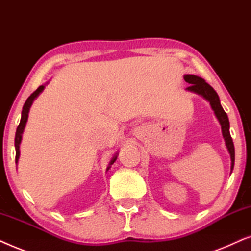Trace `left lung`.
<instances>
[{
  "label": "left lung",
  "mask_w": 251,
  "mask_h": 251,
  "mask_svg": "<svg viewBox=\"0 0 251 251\" xmlns=\"http://www.w3.org/2000/svg\"><path fill=\"white\" fill-rule=\"evenodd\" d=\"M183 79H185L186 82L192 83L187 87V91L196 93V94L201 95L203 99H205L206 101L210 103L211 105V109L215 112V115L218 119V122L222 126V133L223 138L225 140L227 150H228L230 155V173L233 171V168H234V159H235V152H234V143H233V140L230 138L229 134V120L228 117H227V113L224 111L223 106L220 105L219 96L217 94V92L212 88L211 86L209 85L208 82L205 81L204 79H202L201 76L194 75H183Z\"/></svg>",
  "instance_id": "8db88e82"
}]
</instances>
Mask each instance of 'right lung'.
I'll use <instances>...</instances> for the list:
<instances>
[{"label":"right lung","mask_w":251,"mask_h":251,"mask_svg":"<svg viewBox=\"0 0 251 251\" xmlns=\"http://www.w3.org/2000/svg\"><path fill=\"white\" fill-rule=\"evenodd\" d=\"M43 89H45V85H41V86H40L39 88L36 89L35 92H33L32 94L28 96V99L26 100V102H25L24 106H23L21 123H19L18 127H17L16 136H15V147H16V164H17V162H18V159H19V145H21V142H22V134H23V132H24V128H25V126H26V122H27V118H28V111H29V108H31V105H32L33 101H34V100H35L36 98H38L39 94L43 91ZM116 159H117V155L113 156V158L111 159V162H110L109 166H108V168H106V171H108V170H109L110 168H111V166H110V165H112L113 163L116 162Z\"/></svg>","instance_id":"obj_1"}]
</instances>
